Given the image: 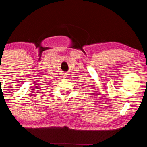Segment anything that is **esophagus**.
<instances>
[{"label": "esophagus", "mask_w": 147, "mask_h": 147, "mask_svg": "<svg viewBox=\"0 0 147 147\" xmlns=\"http://www.w3.org/2000/svg\"><path fill=\"white\" fill-rule=\"evenodd\" d=\"M68 76L67 75V74H65V75H64V78H65V79H66V78H68Z\"/></svg>", "instance_id": "1"}]
</instances>
